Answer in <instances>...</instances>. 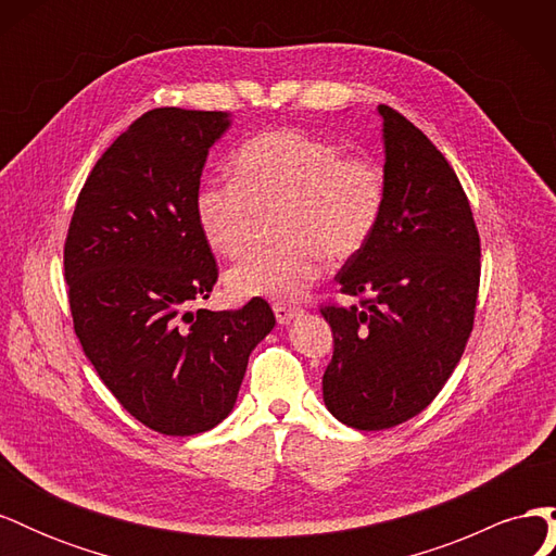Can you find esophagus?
<instances>
[{
    "label": "esophagus",
    "instance_id": "esophagus-1",
    "mask_svg": "<svg viewBox=\"0 0 556 556\" xmlns=\"http://www.w3.org/2000/svg\"><path fill=\"white\" fill-rule=\"evenodd\" d=\"M274 313H276V319L280 325H288L292 317H296L301 311L296 308V306H288V304H282V301H276L274 304Z\"/></svg>",
    "mask_w": 556,
    "mask_h": 556
}]
</instances>
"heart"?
Listing matches in <instances>:
<instances>
[{"label":"heart","instance_id":"1","mask_svg":"<svg viewBox=\"0 0 556 556\" xmlns=\"http://www.w3.org/2000/svg\"><path fill=\"white\" fill-rule=\"evenodd\" d=\"M233 172L197 192V220L208 245L225 257L243 255L264 213L278 208L285 239L229 268L227 285L237 296L299 299L323 271L325 255L355 257L380 225L387 197L380 164L343 155L333 141L268 129L241 146Z\"/></svg>","mask_w":556,"mask_h":556}]
</instances>
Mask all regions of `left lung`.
Here are the masks:
<instances>
[{
    "label": "left lung",
    "instance_id": "1",
    "mask_svg": "<svg viewBox=\"0 0 556 556\" xmlns=\"http://www.w3.org/2000/svg\"><path fill=\"white\" fill-rule=\"evenodd\" d=\"M384 208L374 239L336 276L359 306L325 304L333 355L323 394L339 422L382 431L422 413L473 329L480 237L443 153L392 106H378Z\"/></svg>",
    "mask_w": 556,
    "mask_h": 556
}]
</instances>
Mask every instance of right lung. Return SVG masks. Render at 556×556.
<instances>
[{
  "mask_svg": "<svg viewBox=\"0 0 556 556\" xmlns=\"http://www.w3.org/2000/svg\"><path fill=\"white\" fill-rule=\"evenodd\" d=\"M223 111L153 109L97 160L64 241L74 331L117 403L164 435L208 431L237 403L250 352L274 329L264 299L190 311L217 264L197 220Z\"/></svg>",
  "mask_w": 556,
  "mask_h": 556,
  "instance_id": "add662e5",
  "label": "right lung"
}]
</instances>
